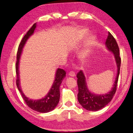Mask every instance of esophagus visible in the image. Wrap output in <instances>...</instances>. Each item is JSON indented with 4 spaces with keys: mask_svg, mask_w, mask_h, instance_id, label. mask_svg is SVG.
Listing matches in <instances>:
<instances>
[{
    "mask_svg": "<svg viewBox=\"0 0 133 133\" xmlns=\"http://www.w3.org/2000/svg\"><path fill=\"white\" fill-rule=\"evenodd\" d=\"M69 75L70 76V77H74L75 76V74L74 71H70L69 72Z\"/></svg>",
    "mask_w": 133,
    "mask_h": 133,
    "instance_id": "obj_1",
    "label": "esophagus"
}]
</instances>
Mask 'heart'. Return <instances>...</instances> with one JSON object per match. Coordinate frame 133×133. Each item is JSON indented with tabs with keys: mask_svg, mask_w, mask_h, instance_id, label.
<instances>
[{
	"mask_svg": "<svg viewBox=\"0 0 133 133\" xmlns=\"http://www.w3.org/2000/svg\"><path fill=\"white\" fill-rule=\"evenodd\" d=\"M87 33V31L86 30H82L80 31V34L82 36H83L84 35H86ZM95 37L94 36H91L90 37L88 41V44L90 45V46H92L95 44Z\"/></svg>",
	"mask_w": 133,
	"mask_h": 133,
	"instance_id": "1",
	"label": "heart"
}]
</instances>
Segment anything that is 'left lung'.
<instances>
[{"label": "left lung", "instance_id": "1", "mask_svg": "<svg viewBox=\"0 0 133 133\" xmlns=\"http://www.w3.org/2000/svg\"><path fill=\"white\" fill-rule=\"evenodd\" d=\"M107 49L114 54L117 66V74L115 82L111 90L106 94H95L90 92L87 87L86 78L83 72L81 70L77 75L78 86V99L79 103L89 111H98L103 109L108 104L113 98L117 90V86L119 78L121 59L119 56V47L111 33L109 32L108 36L105 42Z\"/></svg>", "mask_w": 133, "mask_h": 133}]
</instances>
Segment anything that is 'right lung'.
Returning a JSON list of instances; mask_svg holds the SVG:
<instances>
[{
	"instance_id": "right-lung-1",
	"label": "right lung",
	"mask_w": 133,
	"mask_h": 133,
	"mask_svg": "<svg viewBox=\"0 0 133 133\" xmlns=\"http://www.w3.org/2000/svg\"><path fill=\"white\" fill-rule=\"evenodd\" d=\"M36 23L33 24L32 27L29 30V31L27 32L26 35L24 36V37L22 39L21 43L19 44V46L17 52L16 59L17 61L16 62V86L19 91L21 92L22 97H23L27 105L30 108L35 110L36 111H38L41 113H46V112H50L54 109L56 106L59 103V98H60V91H59V87L62 82V81L64 78L66 77V71L64 70L61 69H58L56 70L55 80L54 81L52 86L48 94L45 96L44 98L38 100H33L29 99L25 96L23 94V91L21 89V85H20V79H19V64L20 57H21V54L23 50V48L26 44L27 39L29 38L30 36H31L34 30L36 29Z\"/></svg>"
}]
</instances>
